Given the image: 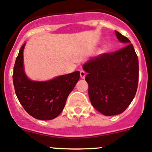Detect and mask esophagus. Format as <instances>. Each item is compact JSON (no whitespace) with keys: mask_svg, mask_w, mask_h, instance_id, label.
I'll use <instances>...</instances> for the list:
<instances>
[{"mask_svg":"<svg viewBox=\"0 0 152 152\" xmlns=\"http://www.w3.org/2000/svg\"><path fill=\"white\" fill-rule=\"evenodd\" d=\"M79 73H80V77H81L82 79H85V77H86V72H85L84 70H83V69H81L80 72H79Z\"/></svg>","mask_w":152,"mask_h":152,"instance_id":"obj_1","label":"esophagus"}]
</instances>
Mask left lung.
I'll return each mask as SVG.
<instances>
[{
    "label": "left lung",
    "mask_w": 152,
    "mask_h": 152,
    "mask_svg": "<svg viewBox=\"0 0 152 152\" xmlns=\"http://www.w3.org/2000/svg\"><path fill=\"white\" fill-rule=\"evenodd\" d=\"M115 33L120 42L128 45L93 57L83 65L88 73L86 80L91 104L105 116L120 114L129 107L139 82V60L133 45L126 37Z\"/></svg>",
    "instance_id": "8db88e82"
}]
</instances>
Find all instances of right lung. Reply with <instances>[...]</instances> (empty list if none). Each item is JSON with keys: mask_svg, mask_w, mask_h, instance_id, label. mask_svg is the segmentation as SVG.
I'll return each mask as SVG.
<instances>
[{"mask_svg": "<svg viewBox=\"0 0 152 152\" xmlns=\"http://www.w3.org/2000/svg\"><path fill=\"white\" fill-rule=\"evenodd\" d=\"M20 48L13 67V81L19 102L34 118L42 120L54 119L63 111L69 93L79 79V72L57 76L46 82L32 81L23 68V49Z\"/></svg>", "mask_w": 152, "mask_h": 152, "instance_id": "obj_1", "label": "right lung"}]
</instances>
